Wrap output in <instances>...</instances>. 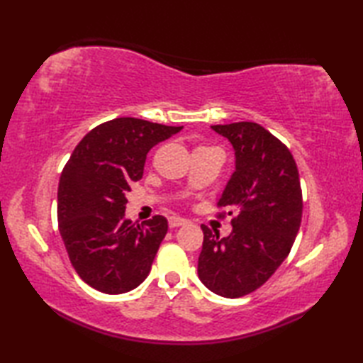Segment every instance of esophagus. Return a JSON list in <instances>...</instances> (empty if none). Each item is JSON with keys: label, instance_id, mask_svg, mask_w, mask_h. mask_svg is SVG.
I'll return each instance as SVG.
<instances>
[{"label": "esophagus", "instance_id": "esophagus-1", "mask_svg": "<svg viewBox=\"0 0 363 363\" xmlns=\"http://www.w3.org/2000/svg\"><path fill=\"white\" fill-rule=\"evenodd\" d=\"M187 223V220L186 218H182V217H169L168 218V225H169V228H179V226H184Z\"/></svg>", "mask_w": 363, "mask_h": 363}]
</instances>
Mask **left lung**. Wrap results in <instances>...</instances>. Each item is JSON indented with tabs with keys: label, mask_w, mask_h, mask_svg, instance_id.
<instances>
[{
	"label": "left lung",
	"mask_w": 363,
	"mask_h": 363,
	"mask_svg": "<svg viewBox=\"0 0 363 363\" xmlns=\"http://www.w3.org/2000/svg\"><path fill=\"white\" fill-rule=\"evenodd\" d=\"M234 148L235 172L223 190L233 233L220 237L207 226L198 277L211 291L240 298L265 284L295 242L303 215L298 168L281 140L257 123L211 126Z\"/></svg>",
	"instance_id": "obj_1"
}]
</instances>
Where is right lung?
Instances as JSON below:
<instances>
[{"instance_id": "1", "label": "right lung", "mask_w": 363, "mask_h": 363, "mask_svg": "<svg viewBox=\"0 0 363 363\" xmlns=\"http://www.w3.org/2000/svg\"><path fill=\"white\" fill-rule=\"evenodd\" d=\"M182 126L113 118L91 129L60 174L57 221L68 257L81 279L107 295L138 287L168 230L162 215L125 218L126 191L142 179L146 154Z\"/></svg>"}]
</instances>
